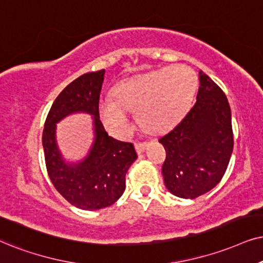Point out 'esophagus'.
I'll use <instances>...</instances> for the list:
<instances>
[{
  "instance_id": "obj_1",
  "label": "esophagus",
  "mask_w": 263,
  "mask_h": 263,
  "mask_svg": "<svg viewBox=\"0 0 263 263\" xmlns=\"http://www.w3.org/2000/svg\"><path fill=\"white\" fill-rule=\"evenodd\" d=\"M135 147H136V151H137L138 153H142V152H144L145 147H147V143H145V142H136Z\"/></svg>"
}]
</instances>
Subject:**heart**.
<instances>
[{"instance_id":"obj_1","label":"heart","mask_w":263,"mask_h":263,"mask_svg":"<svg viewBox=\"0 0 263 263\" xmlns=\"http://www.w3.org/2000/svg\"><path fill=\"white\" fill-rule=\"evenodd\" d=\"M197 72L187 65H175L120 81L112 97L99 99L98 110L105 127L124 137L129 127L127 109H135L138 124L151 132L168 128L191 107L198 89Z\"/></svg>"}]
</instances>
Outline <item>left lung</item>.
I'll return each mask as SVG.
<instances>
[{"label":"left lung","instance_id":"left-lung-1","mask_svg":"<svg viewBox=\"0 0 263 263\" xmlns=\"http://www.w3.org/2000/svg\"><path fill=\"white\" fill-rule=\"evenodd\" d=\"M197 102L174 128L159 138L166 159V188L183 199H195L220 183L233 152L228 99L208 75L199 71Z\"/></svg>","mask_w":263,"mask_h":263}]
</instances>
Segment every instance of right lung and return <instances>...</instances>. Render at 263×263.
I'll return each instance as SVG.
<instances>
[{"label": "right lung", "mask_w": 263, "mask_h": 263, "mask_svg": "<svg viewBox=\"0 0 263 263\" xmlns=\"http://www.w3.org/2000/svg\"><path fill=\"white\" fill-rule=\"evenodd\" d=\"M104 72H87L66 86L53 102L42 134L46 167L53 185L71 205L82 210H99L114 204L125 191L129 166L137 159L134 144L110 137L99 119ZM79 111L93 115L95 142L84 161L66 164L55 142V124Z\"/></svg>", "instance_id": "add662e5"}]
</instances>
